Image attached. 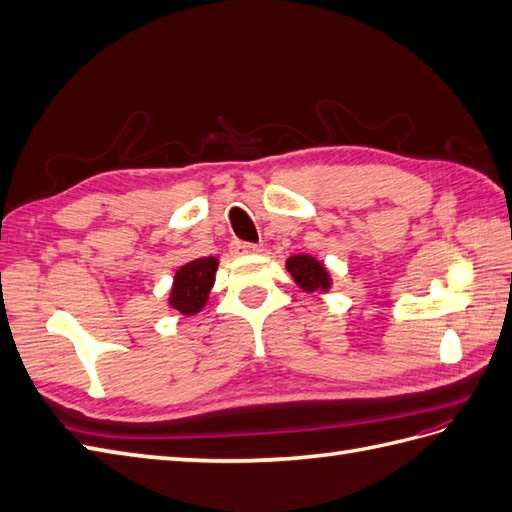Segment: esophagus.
Wrapping results in <instances>:
<instances>
[{
    "label": "esophagus",
    "mask_w": 512,
    "mask_h": 512,
    "mask_svg": "<svg viewBox=\"0 0 512 512\" xmlns=\"http://www.w3.org/2000/svg\"><path fill=\"white\" fill-rule=\"evenodd\" d=\"M230 249H232V254H236V256H249V254H258V252H260L258 245L241 243V241H234Z\"/></svg>",
    "instance_id": "34e87169"
}]
</instances>
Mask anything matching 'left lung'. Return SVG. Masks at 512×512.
Returning a JSON list of instances; mask_svg holds the SVG:
<instances>
[{
  "instance_id": "1",
  "label": "left lung",
  "mask_w": 512,
  "mask_h": 512,
  "mask_svg": "<svg viewBox=\"0 0 512 512\" xmlns=\"http://www.w3.org/2000/svg\"><path fill=\"white\" fill-rule=\"evenodd\" d=\"M284 267L291 273L293 282L304 293H317V295L330 293V289H332L330 269L323 265V260H319L317 256L293 254L286 258Z\"/></svg>"
}]
</instances>
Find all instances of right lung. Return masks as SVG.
Here are the masks:
<instances>
[{
  "label": "right lung",
  "mask_w": 512,
  "mask_h": 512,
  "mask_svg": "<svg viewBox=\"0 0 512 512\" xmlns=\"http://www.w3.org/2000/svg\"><path fill=\"white\" fill-rule=\"evenodd\" d=\"M219 269V258L206 256L195 258L182 265L173 276L167 295V308L178 310L182 317H193L202 313L215 286V273Z\"/></svg>",
  "instance_id": "right-lung-1"
}]
</instances>
